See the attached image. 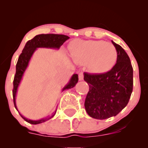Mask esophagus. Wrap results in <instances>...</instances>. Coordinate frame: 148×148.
I'll return each mask as SVG.
<instances>
[{"mask_svg":"<svg viewBox=\"0 0 148 148\" xmlns=\"http://www.w3.org/2000/svg\"><path fill=\"white\" fill-rule=\"evenodd\" d=\"M79 81H83V80H84V74H83L82 72H79Z\"/></svg>","mask_w":148,"mask_h":148,"instance_id":"1","label":"esophagus"}]
</instances>
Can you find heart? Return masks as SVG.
I'll return each mask as SVG.
<instances>
[{"label": "heart", "mask_w": 148, "mask_h": 148, "mask_svg": "<svg viewBox=\"0 0 148 148\" xmlns=\"http://www.w3.org/2000/svg\"><path fill=\"white\" fill-rule=\"evenodd\" d=\"M73 60L87 63L90 71L102 73L111 69L118 58V52L112 44L103 41H78L70 47Z\"/></svg>", "instance_id": "heart-1"}]
</instances>
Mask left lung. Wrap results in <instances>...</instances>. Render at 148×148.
I'll return each instance as SVG.
<instances>
[{"label":"left lung","mask_w":148,"mask_h":148,"mask_svg":"<svg viewBox=\"0 0 148 148\" xmlns=\"http://www.w3.org/2000/svg\"><path fill=\"white\" fill-rule=\"evenodd\" d=\"M118 52L116 63L102 74L85 72L89 85L85 108L91 118L104 120L118 115L127 106L133 90V68L130 57L121 46L111 41Z\"/></svg>","instance_id":"left-lung-1"}]
</instances>
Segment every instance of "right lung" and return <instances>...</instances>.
Returning a JSON list of instances; mask_svg holds the SVG:
<instances>
[{
	"mask_svg": "<svg viewBox=\"0 0 148 148\" xmlns=\"http://www.w3.org/2000/svg\"><path fill=\"white\" fill-rule=\"evenodd\" d=\"M69 37L67 35H57V34H41V35H37L35 37H33L32 40H29L26 42L24 48L21 55L18 57L17 63L16 65V74L14 75V81H13V88L12 94H13V101H14V107L16 110L18 111L17 107L16 104V92H17L18 87L19 86L20 83L23 77V74H24L25 69L28 67V63H29L30 58L33 56L34 52L37 50V48H47V49H59L60 47L63 45V43L66 40H67ZM78 81H79V76L78 74H73L70 80L68 82V84L66 85L64 87L62 88V91L64 90H68L70 88H74L77 84ZM57 109L53 113H52L51 115L46 117V118H42L40 120H30L25 118L23 116L19 111H18V113L21 116V118L26 121L27 123L32 124V125H37V124H40L47 120L51 119L54 116L56 113Z\"/></svg>",
	"mask_w": 148,
	"mask_h": 148,
	"instance_id": "right-lung-1",
	"label": "right lung"
}]
</instances>
